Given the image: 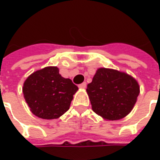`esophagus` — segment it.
<instances>
[{
  "instance_id": "obj_1",
  "label": "esophagus",
  "mask_w": 160,
  "mask_h": 160,
  "mask_svg": "<svg viewBox=\"0 0 160 160\" xmlns=\"http://www.w3.org/2000/svg\"><path fill=\"white\" fill-rule=\"evenodd\" d=\"M79 87H80V89H85V88L87 87V83H86V82H83L82 84L79 85Z\"/></svg>"
}]
</instances>
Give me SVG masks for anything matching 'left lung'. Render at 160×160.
<instances>
[{"mask_svg": "<svg viewBox=\"0 0 160 160\" xmlns=\"http://www.w3.org/2000/svg\"><path fill=\"white\" fill-rule=\"evenodd\" d=\"M87 92L92 111L105 120L115 121L125 118L132 111L140 87L128 73L101 68L87 85Z\"/></svg>", "mask_w": 160, "mask_h": 160, "instance_id": "obj_1", "label": "left lung"}]
</instances>
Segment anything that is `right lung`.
Wrapping results in <instances>:
<instances>
[{
  "label": "right lung",
  "mask_w": 160,
  "mask_h": 160,
  "mask_svg": "<svg viewBox=\"0 0 160 160\" xmlns=\"http://www.w3.org/2000/svg\"><path fill=\"white\" fill-rule=\"evenodd\" d=\"M78 87L65 79L56 67H46L30 75L23 86V93L30 110L38 118L56 119L70 107Z\"/></svg>",
  "instance_id": "obj_1"
}]
</instances>
